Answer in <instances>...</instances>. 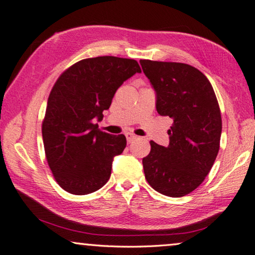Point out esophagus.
I'll return each instance as SVG.
<instances>
[{
    "mask_svg": "<svg viewBox=\"0 0 255 255\" xmlns=\"http://www.w3.org/2000/svg\"><path fill=\"white\" fill-rule=\"evenodd\" d=\"M126 138H127V141L130 143L133 139H136L137 136L133 135V133H131V132H126Z\"/></svg>",
    "mask_w": 255,
    "mask_h": 255,
    "instance_id": "obj_1",
    "label": "esophagus"
}]
</instances>
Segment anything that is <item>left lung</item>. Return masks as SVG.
<instances>
[{
    "label": "left lung",
    "instance_id": "obj_1",
    "mask_svg": "<svg viewBox=\"0 0 255 255\" xmlns=\"http://www.w3.org/2000/svg\"><path fill=\"white\" fill-rule=\"evenodd\" d=\"M156 91V109L168 116L169 145L150 140L142 158L148 184L160 194L182 197L196 189L210 173L220 149L222 117L211 82L186 63L140 60Z\"/></svg>",
    "mask_w": 255,
    "mask_h": 255
}]
</instances>
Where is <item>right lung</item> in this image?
<instances>
[{"mask_svg":"<svg viewBox=\"0 0 255 255\" xmlns=\"http://www.w3.org/2000/svg\"><path fill=\"white\" fill-rule=\"evenodd\" d=\"M136 72H141L136 60L105 55L80 60L55 81L42 138L49 167L64 191L87 195L108 182L126 137L101 131L94 119H103L116 91Z\"/></svg>","mask_w":255,"mask_h":255,"instance_id":"1","label":"right lung"}]
</instances>
